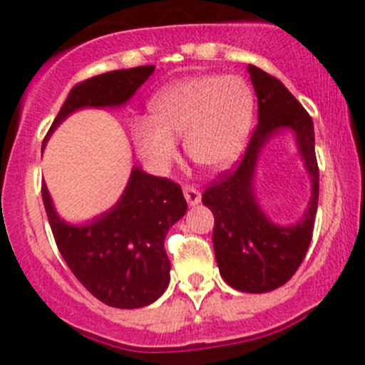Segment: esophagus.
<instances>
[{
    "label": "esophagus",
    "mask_w": 365,
    "mask_h": 365,
    "mask_svg": "<svg viewBox=\"0 0 365 365\" xmlns=\"http://www.w3.org/2000/svg\"><path fill=\"white\" fill-rule=\"evenodd\" d=\"M183 196H185L187 203L190 206L197 205L201 201V192L194 185H185L183 187Z\"/></svg>",
    "instance_id": "1"
}]
</instances>
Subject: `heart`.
Segmentation results:
<instances>
[{"label":"heart","mask_w":365,"mask_h":365,"mask_svg":"<svg viewBox=\"0 0 365 365\" xmlns=\"http://www.w3.org/2000/svg\"><path fill=\"white\" fill-rule=\"evenodd\" d=\"M152 118L132 125L135 148L153 169L176 157L173 138L183 135L196 164L222 169L240 155L254 118V93L240 76H196L162 88L150 102Z\"/></svg>","instance_id":"obj_1"}]
</instances>
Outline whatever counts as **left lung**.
<instances>
[{
    "instance_id": "1",
    "label": "left lung",
    "mask_w": 365,
    "mask_h": 365,
    "mask_svg": "<svg viewBox=\"0 0 365 365\" xmlns=\"http://www.w3.org/2000/svg\"><path fill=\"white\" fill-rule=\"evenodd\" d=\"M257 97V125L244 157L235 169L220 173L203 192L213 213V251L220 275L244 293H267L286 284L304 261L314 230L319 196V169L314 152L312 118L292 91L264 70L249 65ZM284 126L296 130L299 149L313 182L306 215L293 227H277L262 213L253 196L252 178L264 143Z\"/></svg>"
}]
</instances>
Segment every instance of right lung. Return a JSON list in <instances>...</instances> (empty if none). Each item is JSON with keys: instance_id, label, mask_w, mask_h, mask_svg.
<instances>
[{"instance_id": "1", "label": "right lung", "mask_w": 365, "mask_h": 365, "mask_svg": "<svg viewBox=\"0 0 365 365\" xmlns=\"http://www.w3.org/2000/svg\"><path fill=\"white\" fill-rule=\"evenodd\" d=\"M153 70L155 65L113 70L77 83L47 135L76 109L125 104ZM42 200L65 263L95 298L111 307L138 309L165 292L171 270L165 235L187 212L178 183L134 168L120 201L86 226L63 222L43 183Z\"/></svg>"}]
</instances>
